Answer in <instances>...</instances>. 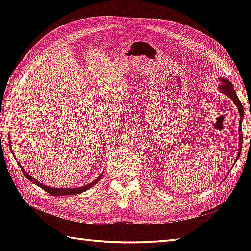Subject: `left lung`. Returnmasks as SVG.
<instances>
[{
  "instance_id": "left-lung-1",
  "label": "left lung",
  "mask_w": 251,
  "mask_h": 251,
  "mask_svg": "<svg viewBox=\"0 0 251 251\" xmlns=\"http://www.w3.org/2000/svg\"><path fill=\"white\" fill-rule=\"evenodd\" d=\"M221 82L222 84L219 86L220 90L223 93L227 95L228 97H230L233 102L235 103L236 108L238 109L239 112V115H241V120H239V127H238V134H239V149H238V157H239V154H241L242 151V146H243V132H242V121H243V116H244V110H243V105L241 103V101H239L238 97L236 96L235 90L233 89V85L232 83L228 81V79L226 78H221Z\"/></svg>"
}]
</instances>
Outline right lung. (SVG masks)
<instances>
[{
	"label": "right lung",
	"mask_w": 251,
	"mask_h": 251,
	"mask_svg": "<svg viewBox=\"0 0 251 251\" xmlns=\"http://www.w3.org/2000/svg\"><path fill=\"white\" fill-rule=\"evenodd\" d=\"M20 166V165H19ZM20 169L23 170V173H24V175L25 176L26 178H28L31 182H33V183H35L36 185H39L40 188H42L43 189L45 192H47V193H50V195H52V196H61V195H74V194H79V193H82V192H85L86 190H88V189H90L92 188L93 185H95L96 183L98 182V181L102 178V176H103V173L101 174L99 177L96 179L94 182H92V183H89V184H87V185H84V186H82V188H75V189H56V188H50V186H46V185H44V184H41L39 181H36L33 177H31V176L25 172V170L20 166Z\"/></svg>",
	"instance_id": "obj_1"
}]
</instances>
